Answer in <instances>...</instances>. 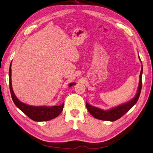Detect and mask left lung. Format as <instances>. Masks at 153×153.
<instances>
[{
	"label": "left lung",
	"instance_id": "obj_1",
	"mask_svg": "<svg viewBox=\"0 0 153 153\" xmlns=\"http://www.w3.org/2000/svg\"><path fill=\"white\" fill-rule=\"evenodd\" d=\"M140 59V58H139ZM142 74H143V67L141 68L140 73V79H139V85L138 87L137 93L135 97L132 100H129L128 102L121 105H119L117 107L112 108L110 110L104 111L102 109L95 107V106L89 105L86 102V106L87 110L91 114L92 116L97 119L102 120H108V121H114L117 119L122 117L124 114H126L130 109L133 106L139 99L141 88H142Z\"/></svg>",
	"mask_w": 153,
	"mask_h": 153
}]
</instances>
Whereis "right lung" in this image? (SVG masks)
<instances>
[{
  "mask_svg": "<svg viewBox=\"0 0 153 153\" xmlns=\"http://www.w3.org/2000/svg\"><path fill=\"white\" fill-rule=\"evenodd\" d=\"M75 82H72L69 84V87L71 86L74 85ZM9 85H10V91L12 99L15 105L18 107L20 110L27 115L30 119L37 122L47 121L53 119L61 113L63 107H64V103L60 106H34L28 105L25 104L17 99L14 94L13 87L12 82H11V63L9 68Z\"/></svg>",
  "mask_w": 153,
  "mask_h": 153,
  "instance_id": "add662e5",
  "label": "right lung"
}]
</instances>
